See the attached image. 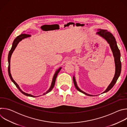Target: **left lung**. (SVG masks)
Returning a JSON list of instances; mask_svg holds the SVG:
<instances>
[{
	"instance_id": "1",
	"label": "left lung",
	"mask_w": 127,
	"mask_h": 127,
	"mask_svg": "<svg viewBox=\"0 0 127 127\" xmlns=\"http://www.w3.org/2000/svg\"><path fill=\"white\" fill-rule=\"evenodd\" d=\"M98 32H96V34L100 36L101 37L103 38L104 39H105L107 43L109 44L110 47L111 49V50L113 52V56L114 57V61H115V74L114 75V77L110 84L105 90L102 94L105 93L109 91L110 89H112V88L114 86L115 83H116L120 75L121 72V68H122V65H121V54L120 50L118 47L117 42L116 41V39L114 35L109 32H108L106 30H101L99 29L97 30ZM73 80L74 84V85L76 87V88L78 90L79 92L84 94V95H88V96H94L92 95L88 94L82 90H81L78 86L77 82L76 81V79L75 78L74 75L73 77Z\"/></svg>"
}]
</instances>
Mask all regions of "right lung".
I'll use <instances>...</instances> for the list:
<instances>
[{
	"label": "right lung",
	"instance_id": "right-lung-1",
	"mask_svg": "<svg viewBox=\"0 0 127 127\" xmlns=\"http://www.w3.org/2000/svg\"><path fill=\"white\" fill-rule=\"evenodd\" d=\"M31 35H30V34H21V35L17 36V37L14 40L13 42V43H12V47L8 53V75H9V76L11 79V80L12 81V82H13V83L15 84V85L16 86V87L19 89V90H20V91L23 94H24V95H26V96H31V97H37V96H40V95L39 96H34L33 95H32L31 94H29L28 93H26L25 92H23V90L21 89V88L20 87L19 85H18L17 84V83H16V82L13 80V79L12 78V76L11 75V73H10V58H11V55H12V53L13 52V51H14L15 48L16 47V46H17L18 44H19L21 41H22L23 39H25L26 38H29V37H30ZM62 67H60L59 68H58L55 72V74H54V76H53V79H52V83H51V85L49 88V89L47 90V91L44 93L43 94V95H46L48 93H49V92H50L51 90H52V89L53 88L54 85H55V81H56V78H57V76L58 75V74L59 72H60V70L61 69Z\"/></svg>",
	"mask_w": 127,
	"mask_h": 127
}]
</instances>
